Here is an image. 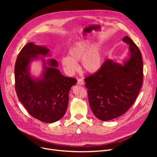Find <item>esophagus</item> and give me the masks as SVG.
Returning <instances> with one entry per match:
<instances>
[{
	"mask_svg": "<svg viewBox=\"0 0 157 157\" xmlns=\"http://www.w3.org/2000/svg\"><path fill=\"white\" fill-rule=\"evenodd\" d=\"M77 84L80 85V86H82L84 85V80L82 79H78L77 80Z\"/></svg>",
	"mask_w": 157,
	"mask_h": 157,
	"instance_id": "esophagus-1",
	"label": "esophagus"
}]
</instances>
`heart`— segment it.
Returning a JSON list of instances; mask_svg holds the SVG:
<instances>
[{
	"instance_id": "b5f03b06",
	"label": "heart",
	"mask_w": 157,
	"mask_h": 157,
	"mask_svg": "<svg viewBox=\"0 0 157 157\" xmlns=\"http://www.w3.org/2000/svg\"><path fill=\"white\" fill-rule=\"evenodd\" d=\"M67 56H62L60 62L68 75H73L78 69L77 62L80 61V68L85 73L94 74L100 69L103 57L99 46L88 40L76 42L68 50Z\"/></svg>"
}]
</instances>
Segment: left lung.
I'll use <instances>...</instances> for the list:
<instances>
[{
    "mask_svg": "<svg viewBox=\"0 0 157 157\" xmlns=\"http://www.w3.org/2000/svg\"><path fill=\"white\" fill-rule=\"evenodd\" d=\"M126 58L121 63L107 59L98 72L85 78L90 108L99 120L108 121L126 112L138 96L143 82L141 52L128 36Z\"/></svg>",
    "mask_w": 157,
    "mask_h": 157,
    "instance_id": "obj_1",
    "label": "left lung"
}]
</instances>
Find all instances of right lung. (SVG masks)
<instances>
[{
  "instance_id": "right-lung-1",
  "label": "right lung",
  "mask_w": 157,
  "mask_h": 157,
  "mask_svg": "<svg viewBox=\"0 0 157 157\" xmlns=\"http://www.w3.org/2000/svg\"><path fill=\"white\" fill-rule=\"evenodd\" d=\"M43 56L52 57L46 46L29 42L22 48L14 70L16 92L29 115L42 122L53 123L64 116L70 90L77 80L65 77L58 69L57 61ZM39 60L43 71L39 77H35L30 73V64Z\"/></svg>"
}]
</instances>
